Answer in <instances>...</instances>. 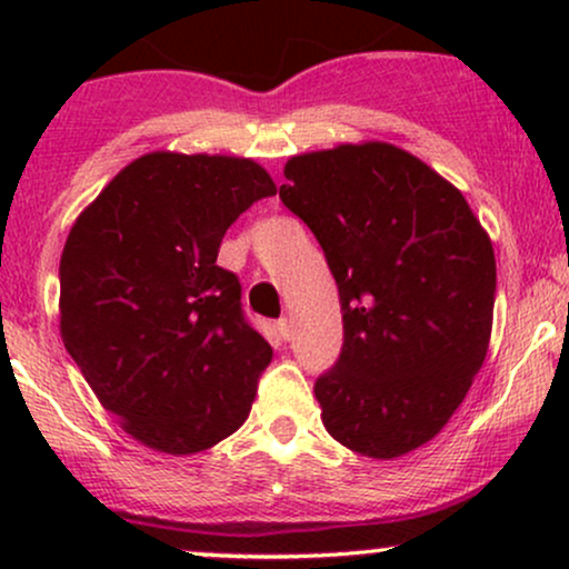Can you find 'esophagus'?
<instances>
[{"instance_id": "esophagus-1", "label": "esophagus", "mask_w": 569, "mask_h": 569, "mask_svg": "<svg viewBox=\"0 0 569 569\" xmlns=\"http://www.w3.org/2000/svg\"><path fill=\"white\" fill-rule=\"evenodd\" d=\"M278 335H280V339H286V342H289V339H291V321H289V318H280Z\"/></svg>"}]
</instances>
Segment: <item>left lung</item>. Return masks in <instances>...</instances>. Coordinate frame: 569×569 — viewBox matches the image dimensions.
<instances>
[{
  "instance_id": "left-lung-1",
  "label": "left lung",
  "mask_w": 569,
  "mask_h": 569,
  "mask_svg": "<svg viewBox=\"0 0 569 569\" xmlns=\"http://www.w3.org/2000/svg\"><path fill=\"white\" fill-rule=\"evenodd\" d=\"M280 200L323 248L342 350L316 380L323 426L390 460L433 439L487 356L495 251L460 189L390 143L286 162Z\"/></svg>"
}]
</instances>
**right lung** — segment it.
Listing matches in <instances>:
<instances>
[{"instance_id": "add662e5", "label": "right lung", "mask_w": 569, "mask_h": 569, "mask_svg": "<svg viewBox=\"0 0 569 569\" xmlns=\"http://www.w3.org/2000/svg\"><path fill=\"white\" fill-rule=\"evenodd\" d=\"M272 194L253 160L152 152L71 227L58 270L63 345L147 447L200 452L251 411L272 348L217 257L232 221Z\"/></svg>"}]
</instances>
